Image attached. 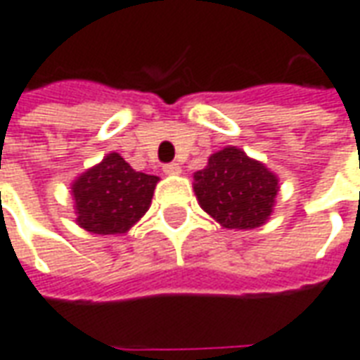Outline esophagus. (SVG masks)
Returning a JSON list of instances; mask_svg holds the SVG:
<instances>
[{"label":"esophagus","mask_w":360,"mask_h":360,"mask_svg":"<svg viewBox=\"0 0 360 360\" xmlns=\"http://www.w3.org/2000/svg\"><path fill=\"white\" fill-rule=\"evenodd\" d=\"M163 173H165V175H179L181 173V165L179 163H165V165H163Z\"/></svg>","instance_id":"obj_1"}]
</instances>
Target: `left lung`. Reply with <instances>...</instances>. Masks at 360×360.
Returning a JSON list of instances; mask_svg holds the SVG:
<instances>
[{"label":"left lung","mask_w":360,"mask_h":360,"mask_svg":"<svg viewBox=\"0 0 360 360\" xmlns=\"http://www.w3.org/2000/svg\"><path fill=\"white\" fill-rule=\"evenodd\" d=\"M195 195L200 208L228 230H253L267 222L278 193L273 172L243 150L228 146L208 158L195 173Z\"/></svg>","instance_id":"1"}]
</instances>
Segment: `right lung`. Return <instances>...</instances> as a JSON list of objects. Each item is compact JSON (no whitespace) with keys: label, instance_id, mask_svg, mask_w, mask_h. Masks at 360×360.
<instances>
[{"label":"right lung","instance_id":"1","mask_svg":"<svg viewBox=\"0 0 360 360\" xmlns=\"http://www.w3.org/2000/svg\"><path fill=\"white\" fill-rule=\"evenodd\" d=\"M160 177L128 165L117 152L72 183L75 222L91 233H127L148 212Z\"/></svg>","mask_w":360,"mask_h":360}]
</instances>
